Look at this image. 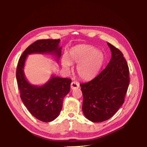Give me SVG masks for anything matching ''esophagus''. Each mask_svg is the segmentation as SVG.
<instances>
[{
    "instance_id": "obj_1",
    "label": "esophagus",
    "mask_w": 147,
    "mask_h": 147,
    "mask_svg": "<svg viewBox=\"0 0 147 147\" xmlns=\"http://www.w3.org/2000/svg\"><path fill=\"white\" fill-rule=\"evenodd\" d=\"M80 87V84L77 82H73L71 83V89H76Z\"/></svg>"
}]
</instances>
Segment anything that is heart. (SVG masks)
I'll use <instances>...</instances> for the list:
<instances>
[{
	"label": "heart",
	"mask_w": 147,
	"mask_h": 147,
	"mask_svg": "<svg viewBox=\"0 0 147 147\" xmlns=\"http://www.w3.org/2000/svg\"><path fill=\"white\" fill-rule=\"evenodd\" d=\"M104 62V55L96 48L88 45H78L72 48L66 58L62 59V66L69 69L71 64H79L77 71L84 80H91L97 75Z\"/></svg>",
	"instance_id": "1"
}]
</instances>
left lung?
<instances>
[{
  "mask_svg": "<svg viewBox=\"0 0 147 147\" xmlns=\"http://www.w3.org/2000/svg\"><path fill=\"white\" fill-rule=\"evenodd\" d=\"M112 57L107 67L89 82L80 84L83 112L93 123L109 119L123 104L129 83V67L123 54L109 43Z\"/></svg>",
  "mask_w": 147,
  "mask_h": 147,
  "instance_id": "8db88e82",
  "label": "left lung"
}]
</instances>
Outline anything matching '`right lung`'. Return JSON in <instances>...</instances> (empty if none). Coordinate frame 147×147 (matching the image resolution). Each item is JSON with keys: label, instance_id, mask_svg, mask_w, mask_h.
<instances>
[{"label": "right lung", "instance_id": "add662e5", "mask_svg": "<svg viewBox=\"0 0 147 147\" xmlns=\"http://www.w3.org/2000/svg\"><path fill=\"white\" fill-rule=\"evenodd\" d=\"M60 39L38 40L28 47L19 59L16 69V80L20 97L28 110L37 119L49 123L57 117L62 107L64 96L70 91L71 80L52 76L49 82L41 86L31 85L24 74V66L28 54H54L60 58Z\"/></svg>", "mask_w": 147, "mask_h": 147}]
</instances>
